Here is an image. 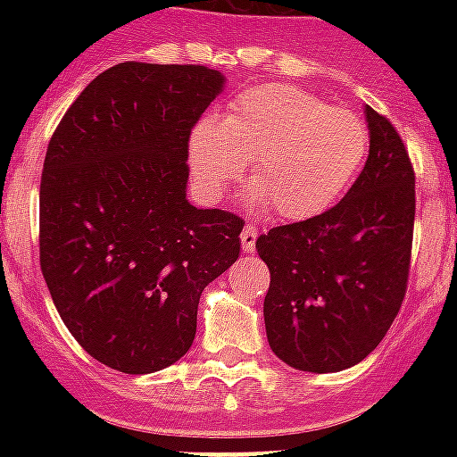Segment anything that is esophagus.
I'll list each match as a JSON object with an SVG mask.
<instances>
[{
	"label": "esophagus",
	"mask_w": 457,
	"mask_h": 457,
	"mask_svg": "<svg viewBox=\"0 0 457 457\" xmlns=\"http://www.w3.org/2000/svg\"><path fill=\"white\" fill-rule=\"evenodd\" d=\"M239 239H242V251L244 253H251V251H256V239H258V228L256 222H246L242 229V235H239Z\"/></svg>",
	"instance_id": "34e87169"
}]
</instances>
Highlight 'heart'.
Here are the masks:
<instances>
[{
  "mask_svg": "<svg viewBox=\"0 0 457 457\" xmlns=\"http://www.w3.org/2000/svg\"><path fill=\"white\" fill-rule=\"evenodd\" d=\"M368 130L355 113L329 109L294 85L244 92L189 145V168L204 196L218 199L242 178L282 220H305L339 199L361 168Z\"/></svg>",
  "mask_w": 457,
  "mask_h": 457,
  "instance_id": "b5f03b06",
  "label": "heart"
}]
</instances>
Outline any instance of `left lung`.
<instances>
[{
	"mask_svg": "<svg viewBox=\"0 0 457 457\" xmlns=\"http://www.w3.org/2000/svg\"><path fill=\"white\" fill-rule=\"evenodd\" d=\"M365 116L370 154L346 196L256 239L270 270L268 344L303 372H339L372 353L408 289L415 170L396 128L370 106Z\"/></svg>",
	"mask_w": 457,
	"mask_h": 457,
	"instance_id": "obj_1",
	"label": "left lung"
}]
</instances>
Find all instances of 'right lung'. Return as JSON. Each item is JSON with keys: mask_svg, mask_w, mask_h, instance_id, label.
Returning <instances> with one entry per match:
<instances>
[{"mask_svg": "<svg viewBox=\"0 0 457 457\" xmlns=\"http://www.w3.org/2000/svg\"><path fill=\"white\" fill-rule=\"evenodd\" d=\"M222 85L206 66L118 63L46 146L42 275L75 341L125 375L189 351L201 292L239 258L242 218L187 201L189 135Z\"/></svg>", "mask_w": 457, "mask_h": 457, "instance_id": "add662e5", "label": "right lung"}]
</instances>
